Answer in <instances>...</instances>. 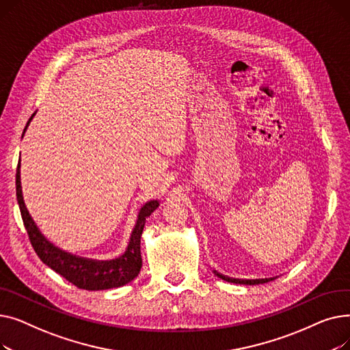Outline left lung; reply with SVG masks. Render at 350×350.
Returning <instances> with one entry per match:
<instances>
[{
	"label": "left lung",
	"mask_w": 350,
	"mask_h": 350,
	"mask_svg": "<svg viewBox=\"0 0 350 350\" xmlns=\"http://www.w3.org/2000/svg\"><path fill=\"white\" fill-rule=\"evenodd\" d=\"M214 273L217 275L218 278H221L227 282H234V284H245V285H256V284H265L268 281H272V278H265V280H235V278H228V277H224V275L218 273L217 271H214Z\"/></svg>",
	"instance_id": "1"
}]
</instances>
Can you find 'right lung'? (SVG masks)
<instances>
[{"label":"right lung","mask_w":350,"mask_h":350,"mask_svg":"<svg viewBox=\"0 0 350 350\" xmlns=\"http://www.w3.org/2000/svg\"><path fill=\"white\" fill-rule=\"evenodd\" d=\"M15 186H16L18 206H20L21 217H23L25 230L28 232L31 245L45 265L52 268L55 272H58L61 277H64L70 284L78 286L79 289H86V291H100V289L123 286L137 277L142 268L140 237L144 228L146 218L159 207V203L156 200L149 201V203H146L142 207L126 252L122 256H119V258L112 261H96V260L81 258V256L72 255L69 252L59 250L58 247L51 244L40 232V230L36 228L35 223L32 221V218L28 214V210L24 204L23 190H21L20 163H18V167H16Z\"/></svg>","instance_id":"add662e5"}]
</instances>
